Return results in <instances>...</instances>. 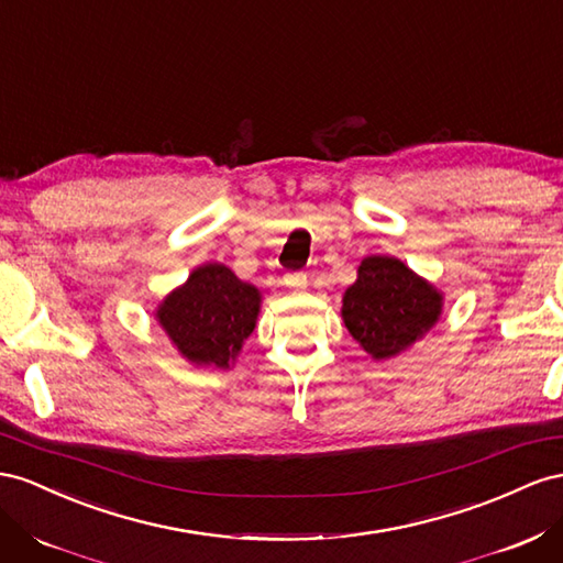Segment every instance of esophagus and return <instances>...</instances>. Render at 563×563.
<instances>
[{
	"label": "esophagus",
	"mask_w": 563,
	"mask_h": 563,
	"mask_svg": "<svg viewBox=\"0 0 563 563\" xmlns=\"http://www.w3.org/2000/svg\"><path fill=\"white\" fill-rule=\"evenodd\" d=\"M284 284L288 288H306L308 286V277L302 275V272H294V275H286L284 277Z\"/></svg>",
	"instance_id": "34e87169"
}]
</instances>
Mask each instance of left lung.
Returning <instances> with one entry per match:
<instances>
[{
	"mask_svg": "<svg viewBox=\"0 0 563 563\" xmlns=\"http://www.w3.org/2000/svg\"><path fill=\"white\" fill-rule=\"evenodd\" d=\"M445 296L395 255H367L345 288V329L372 360L398 357L438 324Z\"/></svg>",
	"mask_w": 563,
	"mask_h": 563,
	"instance_id": "obj_1",
	"label": "left lung"
}]
</instances>
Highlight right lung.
Segmentation results:
<instances>
[{
  "instance_id": "add662e5",
  "label": "right lung",
  "mask_w": 563,
  "mask_h": 563,
  "mask_svg": "<svg viewBox=\"0 0 563 563\" xmlns=\"http://www.w3.org/2000/svg\"><path fill=\"white\" fill-rule=\"evenodd\" d=\"M261 308V288L241 282L222 263H206L158 302L154 317L194 367L232 369Z\"/></svg>"
}]
</instances>
